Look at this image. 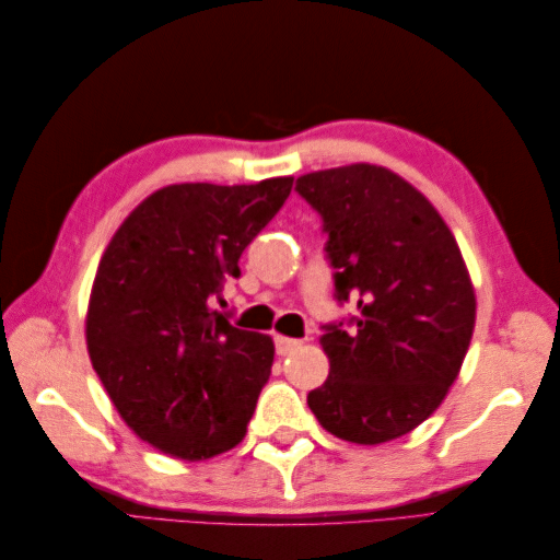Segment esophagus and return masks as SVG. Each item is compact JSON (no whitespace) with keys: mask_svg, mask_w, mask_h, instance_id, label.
<instances>
[{"mask_svg":"<svg viewBox=\"0 0 560 560\" xmlns=\"http://www.w3.org/2000/svg\"><path fill=\"white\" fill-rule=\"evenodd\" d=\"M301 339H289V337H273V347H277L279 355H289L301 347Z\"/></svg>","mask_w":560,"mask_h":560,"instance_id":"obj_1","label":"esophagus"}]
</instances>
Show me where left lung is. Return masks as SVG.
<instances>
[{"mask_svg":"<svg viewBox=\"0 0 560 560\" xmlns=\"http://www.w3.org/2000/svg\"><path fill=\"white\" fill-rule=\"evenodd\" d=\"M327 233L349 323L325 325L329 377L307 395L319 425L377 445L407 435L445 399L467 355L477 299L455 235L419 189L353 163L295 180Z\"/></svg>","mask_w":560,"mask_h":560,"instance_id":"left-lung-1","label":"left lung"}]
</instances>
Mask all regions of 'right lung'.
Instances as JSON below:
<instances>
[{
  "label": "right lung",
  "instance_id": "obj_1",
  "mask_svg": "<svg viewBox=\"0 0 560 560\" xmlns=\"http://www.w3.org/2000/svg\"><path fill=\"white\" fill-rule=\"evenodd\" d=\"M293 177L168 185L129 213L93 279L86 347L125 423L175 459L199 462L247 433L273 341L213 311L243 249L277 217Z\"/></svg>",
  "mask_w": 560,
  "mask_h": 560
}]
</instances>
